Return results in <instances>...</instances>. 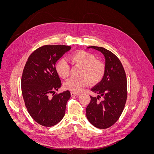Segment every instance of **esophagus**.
Wrapping results in <instances>:
<instances>
[{"instance_id":"obj_1","label":"esophagus","mask_w":154,"mask_h":154,"mask_svg":"<svg viewBox=\"0 0 154 154\" xmlns=\"http://www.w3.org/2000/svg\"><path fill=\"white\" fill-rule=\"evenodd\" d=\"M71 96H76L80 95V94H79V93H76V92H71Z\"/></svg>"}]
</instances>
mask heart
<instances>
[{
	"label": "heart",
	"instance_id": "b5f03b06",
	"mask_svg": "<svg viewBox=\"0 0 154 154\" xmlns=\"http://www.w3.org/2000/svg\"><path fill=\"white\" fill-rule=\"evenodd\" d=\"M70 60L72 63L81 67L78 78H70L63 84L64 88L74 92H80L87 85L88 82L96 83L103 78L105 67L103 62L96 60L95 56L84 51H78L70 55ZM70 67L67 60L60 59L56 65V71L62 78H66L69 75Z\"/></svg>",
	"mask_w": 154,
	"mask_h": 154
}]
</instances>
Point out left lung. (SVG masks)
I'll list each match as a JSON object with an SVG mask.
<instances>
[{
	"label": "left lung",
	"mask_w": 154,
	"mask_h": 154,
	"mask_svg": "<svg viewBox=\"0 0 154 154\" xmlns=\"http://www.w3.org/2000/svg\"><path fill=\"white\" fill-rule=\"evenodd\" d=\"M104 55L105 71L100 83L91 91L98 95L91 96V102L86 109L87 118L95 127L104 129L117 122L125 105L127 97V82L120 60L110 51L97 46H90ZM101 96L104 99L99 101Z\"/></svg>",
	"instance_id": "obj_1"
}]
</instances>
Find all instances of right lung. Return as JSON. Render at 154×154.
Segmentation results:
<instances>
[{
	"instance_id": "right-lung-1",
	"label": "right lung",
	"mask_w": 154,
	"mask_h": 154,
	"mask_svg": "<svg viewBox=\"0 0 154 154\" xmlns=\"http://www.w3.org/2000/svg\"><path fill=\"white\" fill-rule=\"evenodd\" d=\"M71 48L63 45L42 46L29 56L23 71L21 86L26 106L32 118L44 127H53L63 119L71 97L69 91L49 97L62 85L56 62Z\"/></svg>"
}]
</instances>
